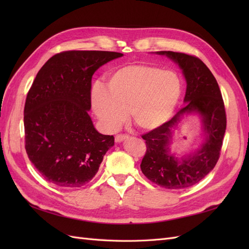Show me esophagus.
Here are the masks:
<instances>
[{
	"mask_svg": "<svg viewBox=\"0 0 249 249\" xmlns=\"http://www.w3.org/2000/svg\"><path fill=\"white\" fill-rule=\"evenodd\" d=\"M125 139H127V135H122V134H120V135H116V136H115V142L116 143L123 142Z\"/></svg>",
	"mask_w": 249,
	"mask_h": 249,
	"instance_id": "34e87169",
	"label": "esophagus"
}]
</instances>
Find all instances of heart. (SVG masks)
Instances as JSON below:
<instances>
[{
    "instance_id": "heart-1",
    "label": "heart",
    "mask_w": 249,
    "mask_h": 249,
    "mask_svg": "<svg viewBox=\"0 0 249 249\" xmlns=\"http://www.w3.org/2000/svg\"><path fill=\"white\" fill-rule=\"evenodd\" d=\"M183 83L173 70L148 63H134L112 71L106 88L93 86L91 103L96 116L108 131H115L127 117L140 129L153 131L166 124L175 113Z\"/></svg>"
}]
</instances>
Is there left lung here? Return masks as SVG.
<instances>
[{"label":"left lung","mask_w":249,"mask_h":249,"mask_svg":"<svg viewBox=\"0 0 249 249\" xmlns=\"http://www.w3.org/2000/svg\"><path fill=\"white\" fill-rule=\"evenodd\" d=\"M176 62L185 77V106L169 122L142 136L146 153L141 171L149 180L171 190L197 184L219 159L227 129V116L218 83L200 59L184 53L156 52ZM186 115H197L202 122L204 142L195 152L178 158L171 153L173 130Z\"/></svg>","instance_id":"8db88e82"}]
</instances>
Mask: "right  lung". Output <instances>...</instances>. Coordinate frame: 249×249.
Instances as JSON below:
<instances>
[{
  "mask_svg": "<svg viewBox=\"0 0 249 249\" xmlns=\"http://www.w3.org/2000/svg\"><path fill=\"white\" fill-rule=\"evenodd\" d=\"M123 56L105 51L62 52L37 73L25 104V147L48 182L63 188L86 185L114 145V137L96 131L88 111L93 73Z\"/></svg>",
  "mask_w": 249,
  "mask_h": 249,
  "instance_id": "add662e5",
  "label": "right lung"
}]
</instances>
